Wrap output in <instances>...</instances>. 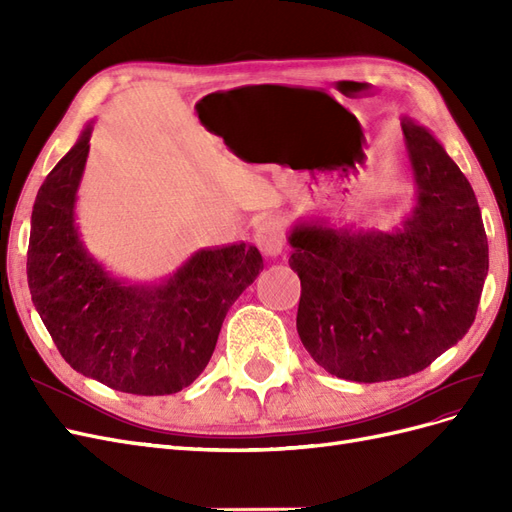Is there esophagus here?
Returning <instances> with one entry per match:
<instances>
[{
	"label": "esophagus",
	"instance_id": "1",
	"mask_svg": "<svg viewBox=\"0 0 512 512\" xmlns=\"http://www.w3.org/2000/svg\"><path fill=\"white\" fill-rule=\"evenodd\" d=\"M256 243L260 247V252L265 256H280L284 245H286L282 230L277 226H262L256 232Z\"/></svg>",
	"mask_w": 512,
	"mask_h": 512
}]
</instances>
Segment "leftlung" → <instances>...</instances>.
Returning <instances> with one entry per match:
<instances>
[{
    "instance_id": "8db88e82",
    "label": "left lung",
    "mask_w": 512,
    "mask_h": 512,
    "mask_svg": "<svg viewBox=\"0 0 512 512\" xmlns=\"http://www.w3.org/2000/svg\"><path fill=\"white\" fill-rule=\"evenodd\" d=\"M416 185L393 230L294 224L290 267L301 280L297 331L329 374L352 382L406 378L472 327L489 271L470 181L427 128L401 119Z\"/></svg>"
}]
</instances>
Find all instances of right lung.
<instances>
[{"mask_svg": "<svg viewBox=\"0 0 512 512\" xmlns=\"http://www.w3.org/2000/svg\"><path fill=\"white\" fill-rule=\"evenodd\" d=\"M91 123L40 185L27 250L32 301L72 369L121 393L170 395L211 359L230 305L262 271L254 245L198 250L162 282L132 284L87 252L76 192Z\"/></svg>", "mask_w": 512, "mask_h": 512, "instance_id": "1", "label": "right lung"}]
</instances>
